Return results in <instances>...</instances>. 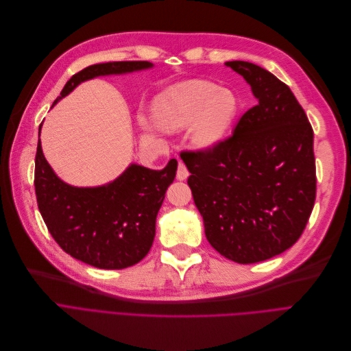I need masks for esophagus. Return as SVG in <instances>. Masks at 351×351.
<instances>
[{
    "label": "esophagus",
    "instance_id": "1",
    "mask_svg": "<svg viewBox=\"0 0 351 351\" xmlns=\"http://www.w3.org/2000/svg\"><path fill=\"white\" fill-rule=\"evenodd\" d=\"M189 176H190V173H189V170H187L186 164L182 162V161H178V167H177V180L182 181V180H186Z\"/></svg>",
    "mask_w": 351,
    "mask_h": 351
}]
</instances>
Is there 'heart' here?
Instances as JSON below:
<instances>
[{
  "label": "heart",
  "mask_w": 351,
  "mask_h": 351,
  "mask_svg": "<svg viewBox=\"0 0 351 351\" xmlns=\"http://www.w3.org/2000/svg\"><path fill=\"white\" fill-rule=\"evenodd\" d=\"M239 112L237 95L204 80H189L167 88L152 108L161 130L190 128L191 143L202 149L219 144Z\"/></svg>",
  "instance_id": "b5f03b06"
}]
</instances>
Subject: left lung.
I'll list each match as a JSON object with an SVG mask.
<instances>
[{
  "label": "left lung",
  "mask_w": 351,
  "mask_h": 351,
  "mask_svg": "<svg viewBox=\"0 0 351 351\" xmlns=\"http://www.w3.org/2000/svg\"><path fill=\"white\" fill-rule=\"evenodd\" d=\"M226 65L248 82L257 106L228 138L181 158L208 243L228 260L252 264L286 252L303 234L315 199L313 128L270 71L247 61Z\"/></svg>",
  "instance_id": "obj_1"
}]
</instances>
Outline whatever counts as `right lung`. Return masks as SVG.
<instances>
[{
	"instance_id": "right-lung-1",
	"label": "right lung",
	"mask_w": 351,
	"mask_h": 351,
	"mask_svg": "<svg viewBox=\"0 0 351 351\" xmlns=\"http://www.w3.org/2000/svg\"><path fill=\"white\" fill-rule=\"evenodd\" d=\"M152 66L148 61L90 65L66 81L54 104L82 81ZM176 158L162 170L131 164L120 177L106 186L74 187L53 171L38 138L34 176L38 210L49 234L66 254L97 269H127L141 261L152 248L157 214L167 189L176 178Z\"/></svg>"
}]
</instances>
